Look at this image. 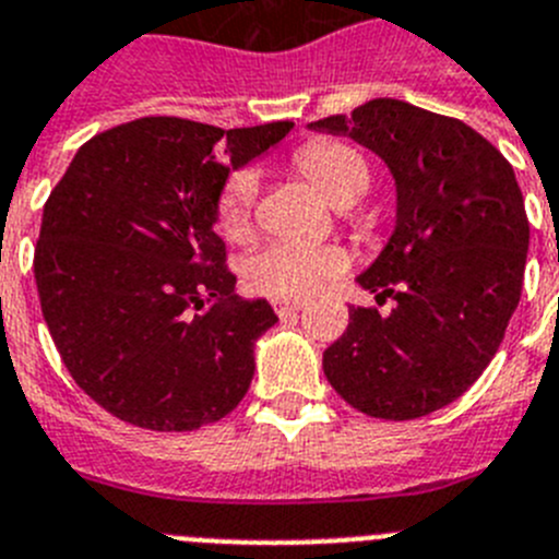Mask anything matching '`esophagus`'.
<instances>
[{"label":"esophagus","instance_id":"34e87169","mask_svg":"<svg viewBox=\"0 0 559 559\" xmlns=\"http://www.w3.org/2000/svg\"><path fill=\"white\" fill-rule=\"evenodd\" d=\"M304 309L300 304H275V314L278 317H289V314H298Z\"/></svg>","mask_w":559,"mask_h":559}]
</instances>
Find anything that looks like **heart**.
<instances>
[{
    "mask_svg": "<svg viewBox=\"0 0 559 559\" xmlns=\"http://www.w3.org/2000/svg\"><path fill=\"white\" fill-rule=\"evenodd\" d=\"M300 173L334 205H354L370 186V167L359 150L342 142H311L295 155ZM255 180L239 173L223 186L217 203L219 228L228 239H248L253 228ZM348 270V253L336 245L273 242L250 259L253 289L275 300H304Z\"/></svg>",
    "mask_w": 559,
    "mask_h": 559,
    "instance_id": "heart-1",
    "label": "heart"
}]
</instances>
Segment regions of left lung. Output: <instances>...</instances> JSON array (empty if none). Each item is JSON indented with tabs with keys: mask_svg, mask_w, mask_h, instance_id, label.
Listing matches in <instances>:
<instances>
[{
	"mask_svg": "<svg viewBox=\"0 0 559 559\" xmlns=\"http://www.w3.org/2000/svg\"><path fill=\"white\" fill-rule=\"evenodd\" d=\"M311 130L350 135L395 178V230L359 275L390 314L350 306L323 354L354 409L412 420L449 406L481 376L521 300L530 219L510 160L465 122L401 99H370Z\"/></svg>",
	"mask_w": 559,
	"mask_h": 559,
	"instance_id": "left-lung-1",
	"label": "left lung"
}]
</instances>
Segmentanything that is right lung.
Masks as SVG:
<instances>
[{"label":"right lung","mask_w":559,"mask_h":559,"mask_svg":"<svg viewBox=\"0 0 559 559\" xmlns=\"http://www.w3.org/2000/svg\"><path fill=\"white\" fill-rule=\"evenodd\" d=\"M289 130L135 119L88 139L49 194L33 261L44 320L80 390L124 424L192 431L245 399L278 317L234 292L217 203L230 169Z\"/></svg>","instance_id":"1"}]
</instances>
